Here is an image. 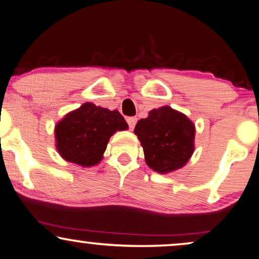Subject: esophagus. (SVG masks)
Returning a JSON list of instances; mask_svg holds the SVG:
<instances>
[{
    "label": "esophagus",
    "instance_id": "34e87169",
    "mask_svg": "<svg viewBox=\"0 0 259 259\" xmlns=\"http://www.w3.org/2000/svg\"><path fill=\"white\" fill-rule=\"evenodd\" d=\"M126 122H127V124H129V127L130 129H134V127H135V125H136V123H137V118L136 117H129V118L126 119Z\"/></svg>",
    "mask_w": 259,
    "mask_h": 259
}]
</instances>
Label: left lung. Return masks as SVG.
<instances>
[{
	"mask_svg": "<svg viewBox=\"0 0 259 259\" xmlns=\"http://www.w3.org/2000/svg\"><path fill=\"white\" fill-rule=\"evenodd\" d=\"M153 171L166 175L184 167L195 152V124L169 106L149 111L134 130Z\"/></svg>",
	"mask_w": 259,
	"mask_h": 259,
	"instance_id": "1",
	"label": "left lung"
}]
</instances>
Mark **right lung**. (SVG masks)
<instances>
[{
	"instance_id": "1",
	"label": "right lung",
	"mask_w": 259,
	"mask_h": 259,
	"mask_svg": "<svg viewBox=\"0 0 259 259\" xmlns=\"http://www.w3.org/2000/svg\"><path fill=\"white\" fill-rule=\"evenodd\" d=\"M124 117L117 110L84 103L68 112L55 125L56 149L65 161L91 167L104 158L110 137L127 129Z\"/></svg>"
}]
</instances>
